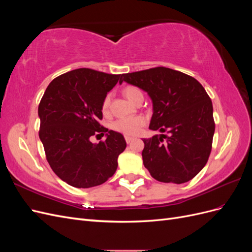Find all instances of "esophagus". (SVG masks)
<instances>
[{
    "label": "esophagus",
    "mask_w": 252,
    "mask_h": 252,
    "mask_svg": "<svg viewBox=\"0 0 252 252\" xmlns=\"http://www.w3.org/2000/svg\"><path fill=\"white\" fill-rule=\"evenodd\" d=\"M125 140H126V143L129 144L134 140V138H133V136H130V135H125Z\"/></svg>",
    "instance_id": "esophagus-1"
}]
</instances>
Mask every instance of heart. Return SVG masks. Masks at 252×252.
<instances>
[{
  "label": "heart",
  "instance_id": "b5f03b06",
  "mask_svg": "<svg viewBox=\"0 0 252 252\" xmlns=\"http://www.w3.org/2000/svg\"><path fill=\"white\" fill-rule=\"evenodd\" d=\"M124 94L129 101L134 103L136 98L140 95H143L141 90L133 86H129L124 89ZM110 104V95H106L103 104H102V110L104 113H107L109 109ZM145 124V119L142 116L136 117H129V118H122L118 119L111 124V128L120 133H123L126 135H133L139 132L141 127Z\"/></svg>",
  "mask_w": 252,
  "mask_h": 252
}]
</instances>
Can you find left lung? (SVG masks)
Masks as SVG:
<instances>
[{
	"label": "left lung",
	"instance_id": "obj_1",
	"mask_svg": "<svg viewBox=\"0 0 252 252\" xmlns=\"http://www.w3.org/2000/svg\"><path fill=\"white\" fill-rule=\"evenodd\" d=\"M126 82L147 93L152 102L149 129L167 134L143 139V163L158 182L182 184L208 161L215 121L212 102L201 84L166 67L125 73Z\"/></svg>",
	"mask_w": 252,
	"mask_h": 252
}]
</instances>
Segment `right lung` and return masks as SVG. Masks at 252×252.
Masks as SVG:
<instances>
[{"instance_id": "obj_1", "label": "right lung", "mask_w": 252, "mask_h": 252, "mask_svg": "<svg viewBox=\"0 0 252 252\" xmlns=\"http://www.w3.org/2000/svg\"><path fill=\"white\" fill-rule=\"evenodd\" d=\"M121 74L79 68L53 80L37 109L39 136L47 161L68 185L90 188L105 183L116 172L118 158L126 148L123 134L101 126L102 104ZM105 134L93 143L90 136ZM98 135V134H97Z\"/></svg>"}]
</instances>
